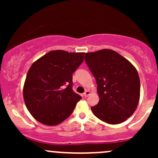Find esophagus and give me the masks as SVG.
<instances>
[{
    "instance_id": "34e87169",
    "label": "esophagus",
    "mask_w": 158,
    "mask_h": 158,
    "mask_svg": "<svg viewBox=\"0 0 158 158\" xmlns=\"http://www.w3.org/2000/svg\"><path fill=\"white\" fill-rule=\"evenodd\" d=\"M90 94V92L89 91V90H86V91H85L84 93V96L85 97H88Z\"/></svg>"
}]
</instances>
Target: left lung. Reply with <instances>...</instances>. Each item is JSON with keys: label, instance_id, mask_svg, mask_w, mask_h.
I'll return each instance as SVG.
<instances>
[{"label": "left lung", "instance_id": "left-lung-1", "mask_svg": "<svg viewBox=\"0 0 158 158\" xmlns=\"http://www.w3.org/2000/svg\"><path fill=\"white\" fill-rule=\"evenodd\" d=\"M85 60L97 84L99 101L91 107L97 118L119 124L135 111L140 94L138 73L134 65L109 49L87 52Z\"/></svg>", "mask_w": 158, "mask_h": 158}]
</instances>
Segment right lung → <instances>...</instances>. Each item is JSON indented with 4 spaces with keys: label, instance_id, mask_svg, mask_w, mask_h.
<instances>
[{
    "label": "right lung",
    "instance_id": "right-lung-1",
    "mask_svg": "<svg viewBox=\"0 0 158 158\" xmlns=\"http://www.w3.org/2000/svg\"><path fill=\"white\" fill-rule=\"evenodd\" d=\"M84 55L52 50L31 65L23 85V99L39 123L56 126L73 111L81 97L72 89L73 73L82 63Z\"/></svg>",
    "mask_w": 158,
    "mask_h": 158
}]
</instances>
